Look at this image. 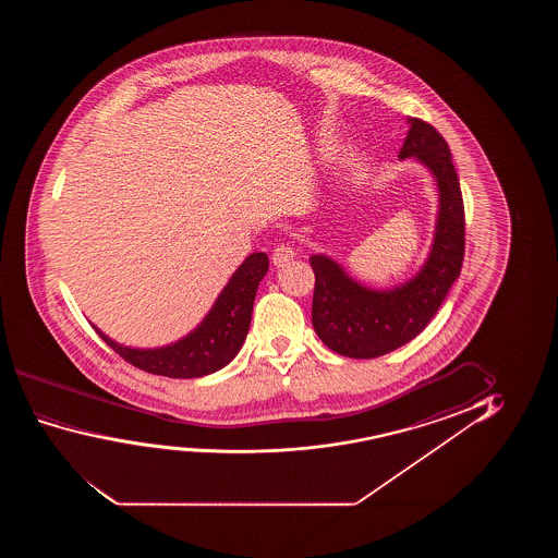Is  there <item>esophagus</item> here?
<instances>
[{
	"instance_id": "obj_1",
	"label": "esophagus",
	"mask_w": 558,
	"mask_h": 558,
	"mask_svg": "<svg viewBox=\"0 0 558 558\" xmlns=\"http://www.w3.org/2000/svg\"><path fill=\"white\" fill-rule=\"evenodd\" d=\"M298 253L295 250L291 247V245L282 244L276 247L275 253H272V263H275V267H286L290 260H293Z\"/></svg>"
}]
</instances>
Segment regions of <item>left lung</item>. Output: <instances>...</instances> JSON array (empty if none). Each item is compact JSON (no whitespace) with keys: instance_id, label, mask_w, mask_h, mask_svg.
Instances as JSON below:
<instances>
[{"instance_id":"8db88e82","label":"left lung","mask_w":558,"mask_h":558,"mask_svg":"<svg viewBox=\"0 0 558 558\" xmlns=\"http://www.w3.org/2000/svg\"><path fill=\"white\" fill-rule=\"evenodd\" d=\"M410 125L400 160L428 169L438 191L435 234L420 270L405 282L374 290L354 280L336 259L311 255L316 276L313 326L322 343L349 359H377L397 351L427 328L458 280L465 252V211L450 146L430 123L405 118Z\"/></svg>"}]
</instances>
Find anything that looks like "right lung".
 I'll use <instances>...</instances> for the list:
<instances>
[{"label":"right lung","instance_id":"obj_1","mask_svg":"<svg viewBox=\"0 0 558 558\" xmlns=\"http://www.w3.org/2000/svg\"><path fill=\"white\" fill-rule=\"evenodd\" d=\"M268 272L267 253L255 252L230 276L214 306L191 333L175 343L138 349L118 343L92 324L102 341L125 362L148 374L173 379H192L214 374L230 364L244 344L252 324L253 301L260 280Z\"/></svg>","mask_w":558,"mask_h":558}]
</instances>
